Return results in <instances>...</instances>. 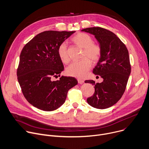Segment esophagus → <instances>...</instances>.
<instances>
[{
    "label": "esophagus",
    "instance_id": "esophagus-1",
    "mask_svg": "<svg viewBox=\"0 0 149 149\" xmlns=\"http://www.w3.org/2000/svg\"><path fill=\"white\" fill-rule=\"evenodd\" d=\"M77 81H78V83H80V84H83V83H84V82L83 80L80 79H77Z\"/></svg>",
    "mask_w": 149,
    "mask_h": 149
}]
</instances>
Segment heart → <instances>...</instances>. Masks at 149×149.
I'll return each instance as SVG.
<instances>
[{
  "label": "heart",
  "mask_w": 149,
  "mask_h": 149,
  "mask_svg": "<svg viewBox=\"0 0 149 149\" xmlns=\"http://www.w3.org/2000/svg\"><path fill=\"white\" fill-rule=\"evenodd\" d=\"M72 42L77 46L83 49V57H88L93 62L97 61L101 55L99 45L93 43L92 38L86 33H79L72 39ZM58 55L62 62L66 63L69 61L67 45L63 42L59 45ZM92 62L87 57L83 58L78 62H73L66 68V73L71 76L81 78L84 77L91 68Z\"/></svg>",
  "instance_id": "b5f03b06"
}]
</instances>
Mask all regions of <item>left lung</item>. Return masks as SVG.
<instances>
[{
	"mask_svg": "<svg viewBox=\"0 0 149 149\" xmlns=\"http://www.w3.org/2000/svg\"><path fill=\"white\" fill-rule=\"evenodd\" d=\"M81 31L94 35L99 43L101 55L93 73L103 79L100 83L92 80L84 81L93 84L95 89L87 102L96 109L109 108L120 99L125 91L131 72L128 50L119 38L107 29L93 27Z\"/></svg>",
	"mask_w": 149,
	"mask_h": 149,
	"instance_id": "obj_1",
	"label": "left lung"
}]
</instances>
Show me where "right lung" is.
I'll use <instances>...</instances> for the list:
<instances>
[{"label": "right lung", "mask_w": 149, "mask_h": 149, "mask_svg": "<svg viewBox=\"0 0 149 149\" xmlns=\"http://www.w3.org/2000/svg\"><path fill=\"white\" fill-rule=\"evenodd\" d=\"M75 31L43 32L23 48L17 76L22 93L29 103L43 111H53L65 102L69 89L77 84L73 77H60L64 66L58 47Z\"/></svg>", "instance_id": "right-lung-1"}]
</instances>
